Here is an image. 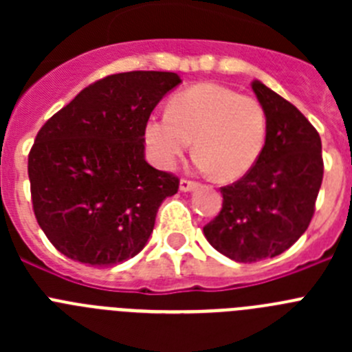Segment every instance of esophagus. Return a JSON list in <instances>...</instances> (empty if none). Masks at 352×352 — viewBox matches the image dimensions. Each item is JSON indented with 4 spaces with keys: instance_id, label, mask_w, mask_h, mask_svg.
Instances as JSON below:
<instances>
[{
    "instance_id": "esophagus-1",
    "label": "esophagus",
    "mask_w": 352,
    "mask_h": 352,
    "mask_svg": "<svg viewBox=\"0 0 352 352\" xmlns=\"http://www.w3.org/2000/svg\"><path fill=\"white\" fill-rule=\"evenodd\" d=\"M197 188V183L195 182H190V179H182L179 182V190L182 192H192Z\"/></svg>"
}]
</instances>
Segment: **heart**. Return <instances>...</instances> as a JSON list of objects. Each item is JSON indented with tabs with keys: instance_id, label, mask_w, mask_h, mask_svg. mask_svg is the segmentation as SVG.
<instances>
[{
	"instance_id": "b5f03b06",
	"label": "heart",
	"mask_w": 352,
	"mask_h": 352,
	"mask_svg": "<svg viewBox=\"0 0 352 352\" xmlns=\"http://www.w3.org/2000/svg\"><path fill=\"white\" fill-rule=\"evenodd\" d=\"M268 135L259 100L219 84H195L176 93L167 113L151 114L146 146L160 169H173L194 139V164L220 182H236L256 166Z\"/></svg>"
}]
</instances>
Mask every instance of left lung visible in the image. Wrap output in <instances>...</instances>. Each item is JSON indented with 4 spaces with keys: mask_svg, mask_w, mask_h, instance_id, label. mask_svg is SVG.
<instances>
[{
    "mask_svg": "<svg viewBox=\"0 0 352 352\" xmlns=\"http://www.w3.org/2000/svg\"><path fill=\"white\" fill-rule=\"evenodd\" d=\"M268 120L259 160L223 186L222 211L203 229L214 250L236 263L280 256L307 231L322 183L321 138L291 102L252 82Z\"/></svg>",
    "mask_w": 352,
    "mask_h": 352,
    "instance_id": "8db88e82",
    "label": "left lung"
}]
</instances>
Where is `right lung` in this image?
Wrapping results in <instances>:
<instances>
[{
    "label": "right lung",
    "instance_id": "obj_1",
    "mask_svg": "<svg viewBox=\"0 0 352 352\" xmlns=\"http://www.w3.org/2000/svg\"><path fill=\"white\" fill-rule=\"evenodd\" d=\"M182 84L173 72H125L84 88L40 129L28 158L38 226L74 261L114 266L138 256L178 178L144 158V125Z\"/></svg>",
    "mask_w": 352,
    "mask_h": 352
}]
</instances>
